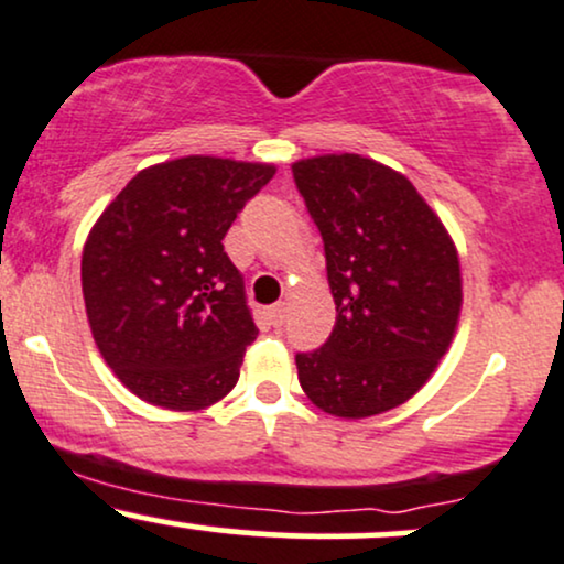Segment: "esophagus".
I'll return each instance as SVG.
<instances>
[{"label": "esophagus", "instance_id": "1", "mask_svg": "<svg viewBox=\"0 0 564 564\" xmlns=\"http://www.w3.org/2000/svg\"><path fill=\"white\" fill-rule=\"evenodd\" d=\"M286 313H289V307L283 302H278V304H273V307L268 310V315H270V321H273V326H281V323L286 321Z\"/></svg>", "mask_w": 564, "mask_h": 564}]
</instances>
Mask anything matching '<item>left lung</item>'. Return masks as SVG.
<instances>
[{
    "instance_id": "obj_1",
    "label": "left lung",
    "mask_w": 564,
    "mask_h": 564,
    "mask_svg": "<svg viewBox=\"0 0 564 564\" xmlns=\"http://www.w3.org/2000/svg\"><path fill=\"white\" fill-rule=\"evenodd\" d=\"M326 249L336 304L328 341L296 355L310 403L368 419L411 400L456 336L462 262L448 228L403 172L326 153L291 164Z\"/></svg>"
}]
</instances>
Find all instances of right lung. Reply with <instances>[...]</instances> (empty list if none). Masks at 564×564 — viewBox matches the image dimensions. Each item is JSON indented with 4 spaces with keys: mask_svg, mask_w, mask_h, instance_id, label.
<instances>
[{
    "mask_svg": "<svg viewBox=\"0 0 564 564\" xmlns=\"http://www.w3.org/2000/svg\"><path fill=\"white\" fill-rule=\"evenodd\" d=\"M273 174L264 161H161L134 174L89 230V328L102 360L145 403L204 411L236 387L260 328L223 238Z\"/></svg>",
    "mask_w": 564,
    "mask_h": 564,
    "instance_id": "right-lung-1",
    "label": "right lung"
}]
</instances>
